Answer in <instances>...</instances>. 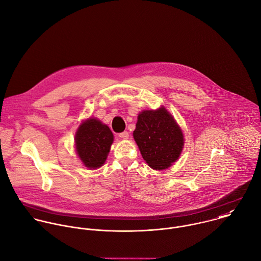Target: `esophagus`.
I'll list each match as a JSON object with an SVG mask.
<instances>
[{
  "label": "esophagus",
  "mask_w": 261,
  "mask_h": 261,
  "mask_svg": "<svg viewBox=\"0 0 261 261\" xmlns=\"http://www.w3.org/2000/svg\"><path fill=\"white\" fill-rule=\"evenodd\" d=\"M119 138L122 140H127L128 139V133L127 132H122L119 134Z\"/></svg>",
  "instance_id": "34e87169"
}]
</instances>
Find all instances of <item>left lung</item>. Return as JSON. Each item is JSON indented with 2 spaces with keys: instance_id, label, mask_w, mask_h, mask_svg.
<instances>
[{
  "instance_id": "8db88e82",
  "label": "left lung",
  "mask_w": 261,
  "mask_h": 261,
  "mask_svg": "<svg viewBox=\"0 0 261 261\" xmlns=\"http://www.w3.org/2000/svg\"><path fill=\"white\" fill-rule=\"evenodd\" d=\"M134 139L144 160L156 170L168 168L183 148V134L164 107L139 114Z\"/></svg>"
}]
</instances>
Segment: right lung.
<instances>
[{
    "mask_svg": "<svg viewBox=\"0 0 261 261\" xmlns=\"http://www.w3.org/2000/svg\"><path fill=\"white\" fill-rule=\"evenodd\" d=\"M77 154L88 168H99L105 163L113 135L110 128L95 118H89L78 128L75 137Z\"/></svg>",
    "mask_w": 261,
    "mask_h": 261,
    "instance_id": "obj_1",
    "label": "right lung"
}]
</instances>
